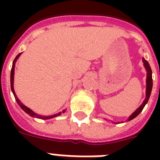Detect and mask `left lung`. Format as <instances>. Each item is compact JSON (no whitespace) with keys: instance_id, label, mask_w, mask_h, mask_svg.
<instances>
[{"instance_id":"8db88e82","label":"left lung","mask_w":160,"mask_h":160,"mask_svg":"<svg viewBox=\"0 0 160 160\" xmlns=\"http://www.w3.org/2000/svg\"><path fill=\"white\" fill-rule=\"evenodd\" d=\"M143 62H144V67L146 68V70H147V80H146V83H147V85H146V98H145V100H144V102L138 108V109L135 110V111L133 113V114L129 116V120H131L133 119L134 118L138 115V114L140 113V112L143 110L144 109V107L145 106V105L147 104L148 102V100L149 99V96H150V94H151V90H152V87H153V79H152V70H151V68L149 66V64L148 63L145 59L143 58Z\"/></svg>"}]
</instances>
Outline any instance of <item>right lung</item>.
Returning a JSON list of instances; mask_svg holds the SVG:
<instances>
[{
  "label": "right lung",
  "instance_id": "right-lung-1",
  "mask_svg": "<svg viewBox=\"0 0 160 160\" xmlns=\"http://www.w3.org/2000/svg\"><path fill=\"white\" fill-rule=\"evenodd\" d=\"M20 55H21V53L19 54V55H16V57L15 58V60H14L13 61V65H12V68H11V90H12V92H13L14 94V96H15V99H16V102L18 103V105L21 106V108L22 109H23L24 111L26 112V113H27L28 114H30L31 116L32 117H36V118H38V119H51V118H54V117H56V116H59V115H60V114H62V112L64 113L65 112V110L62 112H60V113H58V114H53V115H51V116H42V115H40V114H36V113H34L31 109H30L29 108H27L26 106H25V105L22 104V103L19 100V99L17 98V96H16V93H15V91H14V87H13V82H14V68H15V62L16 61V60L18 59V57L20 56Z\"/></svg>",
  "mask_w": 160,
  "mask_h": 160
}]
</instances>
